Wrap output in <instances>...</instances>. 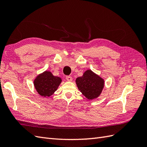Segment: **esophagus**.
I'll list each match as a JSON object with an SVG mask.
<instances>
[{"instance_id": "esophagus-1", "label": "esophagus", "mask_w": 147, "mask_h": 147, "mask_svg": "<svg viewBox=\"0 0 147 147\" xmlns=\"http://www.w3.org/2000/svg\"><path fill=\"white\" fill-rule=\"evenodd\" d=\"M65 78L67 81H72V77L70 76V75H69V76H66Z\"/></svg>"}]
</instances>
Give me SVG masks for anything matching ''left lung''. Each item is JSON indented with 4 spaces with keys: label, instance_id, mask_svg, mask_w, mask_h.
<instances>
[{
    "label": "left lung",
    "instance_id": "obj_1",
    "mask_svg": "<svg viewBox=\"0 0 147 147\" xmlns=\"http://www.w3.org/2000/svg\"><path fill=\"white\" fill-rule=\"evenodd\" d=\"M79 90L88 99L98 97L104 88V80L93 73L91 70H86L82 77L76 79Z\"/></svg>",
    "mask_w": 147,
    "mask_h": 147
}]
</instances>
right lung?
Segmentation results:
<instances>
[{
  "label": "right lung",
  "mask_w": 147,
  "mask_h": 147,
  "mask_svg": "<svg viewBox=\"0 0 147 147\" xmlns=\"http://www.w3.org/2000/svg\"><path fill=\"white\" fill-rule=\"evenodd\" d=\"M61 82V78L54 76L50 72L45 71L34 81V86L40 95L49 97L56 91Z\"/></svg>",
  "instance_id": "1"
}]
</instances>
